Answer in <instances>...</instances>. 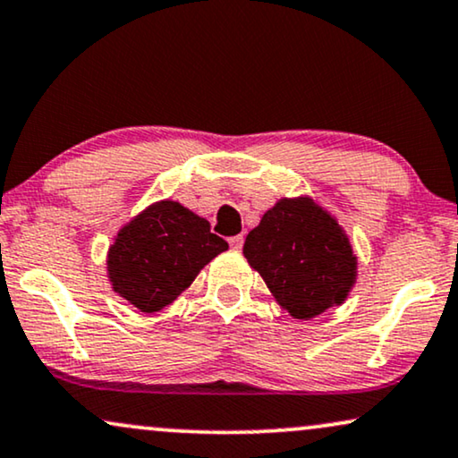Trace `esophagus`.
I'll list each match as a JSON object with an SVG mask.
<instances>
[{"label": "esophagus", "instance_id": "obj_1", "mask_svg": "<svg viewBox=\"0 0 458 458\" xmlns=\"http://www.w3.org/2000/svg\"><path fill=\"white\" fill-rule=\"evenodd\" d=\"M242 242H245V239H242L241 234H239V236H233V239H230V247H233V249H241Z\"/></svg>", "mask_w": 458, "mask_h": 458}]
</instances>
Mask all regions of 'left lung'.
<instances>
[{"instance_id":"left-lung-1","label":"left lung","mask_w":458,"mask_h":458,"mask_svg":"<svg viewBox=\"0 0 458 458\" xmlns=\"http://www.w3.org/2000/svg\"><path fill=\"white\" fill-rule=\"evenodd\" d=\"M283 309L312 319L343 304L352 287L357 259L340 225L310 200L276 202L247 234L242 247Z\"/></svg>"}]
</instances>
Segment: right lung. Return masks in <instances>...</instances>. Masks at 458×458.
Returning a JSON list of instances; mask_svg holds the SVG:
<instances>
[{
    "instance_id": "obj_1",
    "label": "right lung",
    "mask_w": 458,
    "mask_h": 458,
    "mask_svg": "<svg viewBox=\"0 0 458 458\" xmlns=\"http://www.w3.org/2000/svg\"><path fill=\"white\" fill-rule=\"evenodd\" d=\"M228 249L207 219L162 200L126 224L109 249L107 270L120 296L141 312L171 304L200 268Z\"/></svg>"
}]
</instances>
